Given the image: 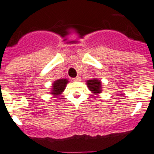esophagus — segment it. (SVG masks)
Masks as SVG:
<instances>
[{
	"label": "esophagus",
	"mask_w": 154,
	"mask_h": 154,
	"mask_svg": "<svg viewBox=\"0 0 154 154\" xmlns=\"http://www.w3.org/2000/svg\"><path fill=\"white\" fill-rule=\"evenodd\" d=\"M73 81H81V77H75V78H73Z\"/></svg>",
	"instance_id": "1"
}]
</instances>
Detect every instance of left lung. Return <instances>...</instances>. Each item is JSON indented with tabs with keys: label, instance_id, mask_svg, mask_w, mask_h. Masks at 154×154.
<instances>
[{
	"label": "left lung",
	"instance_id": "left-lung-1",
	"mask_svg": "<svg viewBox=\"0 0 154 154\" xmlns=\"http://www.w3.org/2000/svg\"><path fill=\"white\" fill-rule=\"evenodd\" d=\"M87 86L88 89L91 91L95 95H97L102 92V88H101V81L97 78H93L87 81Z\"/></svg>",
	"mask_w": 154,
	"mask_h": 154
}]
</instances>
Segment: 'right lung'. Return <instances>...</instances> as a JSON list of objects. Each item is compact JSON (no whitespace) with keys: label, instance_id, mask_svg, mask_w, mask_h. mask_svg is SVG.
Wrapping results in <instances>:
<instances>
[{"label":"right lung","instance_id":"1","mask_svg":"<svg viewBox=\"0 0 154 154\" xmlns=\"http://www.w3.org/2000/svg\"><path fill=\"white\" fill-rule=\"evenodd\" d=\"M69 83V81L66 78L58 79L57 81L52 84V88L50 91V94H52L53 97H59L60 94L63 92V91L66 88V85Z\"/></svg>","mask_w":154,"mask_h":154}]
</instances>
